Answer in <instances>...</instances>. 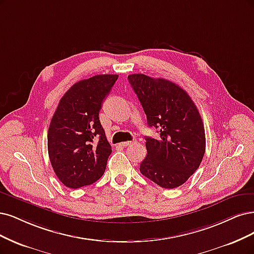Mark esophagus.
Returning <instances> with one entry per match:
<instances>
[{
	"label": "esophagus",
	"mask_w": 254,
	"mask_h": 254,
	"mask_svg": "<svg viewBox=\"0 0 254 254\" xmlns=\"http://www.w3.org/2000/svg\"><path fill=\"white\" fill-rule=\"evenodd\" d=\"M131 144H133V142H132V141H127V142H123V143H121V146H123V147H127V146H129V145H131Z\"/></svg>",
	"instance_id": "obj_1"
}]
</instances>
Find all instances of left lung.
Returning <instances> with one entry per match:
<instances>
[{
  "instance_id": "left-lung-1",
  "label": "left lung",
  "mask_w": 254,
  "mask_h": 254,
  "mask_svg": "<svg viewBox=\"0 0 254 254\" xmlns=\"http://www.w3.org/2000/svg\"><path fill=\"white\" fill-rule=\"evenodd\" d=\"M128 80L142 104L148 126L160 132L159 138L145 136L147 155L139 171L162 188H177L203 160L206 137L202 118L179 85L143 73L130 74Z\"/></svg>"
}]
</instances>
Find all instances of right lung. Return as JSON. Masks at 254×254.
I'll return each instance as SVG.
<instances>
[{
  "label": "right lung",
  "instance_id": "obj_1",
  "mask_svg": "<svg viewBox=\"0 0 254 254\" xmlns=\"http://www.w3.org/2000/svg\"><path fill=\"white\" fill-rule=\"evenodd\" d=\"M118 74H99L70 87L60 100L48 129L47 145L52 168L68 188L97 182L111 154L99 119L104 99Z\"/></svg>",
  "mask_w": 254,
  "mask_h": 254
}]
</instances>
